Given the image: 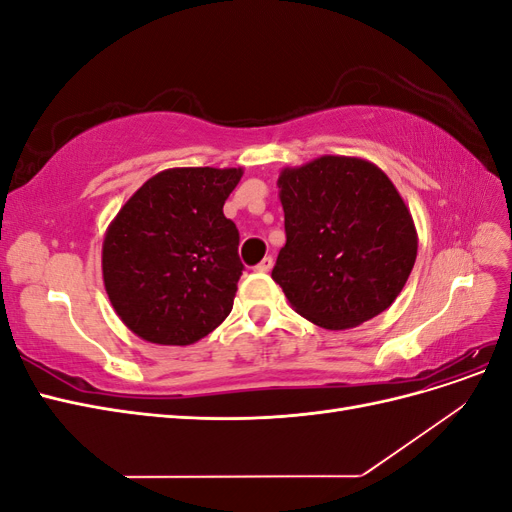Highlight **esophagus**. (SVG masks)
<instances>
[{"label": "esophagus", "instance_id": "esophagus-1", "mask_svg": "<svg viewBox=\"0 0 512 512\" xmlns=\"http://www.w3.org/2000/svg\"><path fill=\"white\" fill-rule=\"evenodd\" d=\"M271 267H273V258H271V256H265V258H262V260L258 262V265L254 267V271H258V273H269Z\"/></svg>", "mask_w": 512, "mask_h": 512}]
</instances>
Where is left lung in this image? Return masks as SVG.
<instances>
[{"label": "left lung", "instance_id": "left-lung-1", "mask_svg": "<svg viewBox=\"0 0 512 512\" xmlns=\"http://www.w3.org/2000/svg\"><path fill=\"white\" fill-rule=\"evenodd\" d=\"M286 245L271 277L292 309L322 329L359 327L406 286L416 260L412 213L363 158L320 156L277 179Z\"/></svg>", "mask_w": 512, "mask_h": 512}]
</instances>
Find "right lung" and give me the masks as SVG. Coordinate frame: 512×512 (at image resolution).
Listing matches in <instances>:
<instances>
[{
  "mask_svg": "<svg viewBox=\"0 0 512 512\" xmlns=\"http://www.w3.org/2000/svg\"><path fill=\"white\" fill-rule=\"evenodd\" d=\"M243 168H168L147 179L108 224L104 288L145 342L190 346L226 320L243 273L239 230L224 203Z\"/></svg>",
  "mask_w": 512,
  "mask_h": 512,
  "instance_id": "1",
  "label": "right lung"
}]
</instances>
